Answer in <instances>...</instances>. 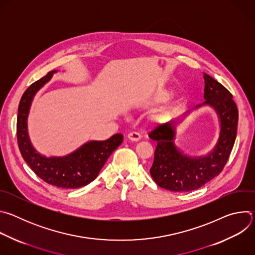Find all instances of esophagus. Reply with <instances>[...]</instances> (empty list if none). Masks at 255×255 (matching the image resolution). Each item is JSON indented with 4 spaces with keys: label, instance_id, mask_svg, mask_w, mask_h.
I'll use <instances>...</instances> for the list:
<instances>
[{
    "label": "esophagus",
    "instance_id": "obj_1",
    "mask_svg": "<svg viewBox=\"0 0 255 255\" xmlns=\"http://www.w3.org/2000/svg\"><path fill=\"white\" fill-rule=\"evenodd\" d=\"M128 138L131 140V141H138L141 139V135L138 133V132H130L128 134Z\"/></svg>",
    "mask_w": 255,
    "mask_h": 255
}]
</instances>
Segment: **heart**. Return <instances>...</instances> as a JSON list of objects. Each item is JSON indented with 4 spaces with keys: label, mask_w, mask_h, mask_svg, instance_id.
Wrapping results in <instances>:
<instances>
[{
    "label": "heart",
    "mask_w": 255,
    "mask_h": 255,
    "mask_svg": "<svg viewBox=\"0 0 255 255\" xmlns=\"http://www.w3.org/2000/svg\"><path fill=\"white\" fill-rule=\"evenodd\" d=\"M167 98H168V94H161V95H159L155 98V101L156 102H162V101L166 100Z\"/></svg>",
    "instance_id": "1"
}]
</instances>
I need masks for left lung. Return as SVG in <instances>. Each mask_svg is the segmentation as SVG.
<instances>
[{
  "label": "left lung",
  "instance_id": "left-lung-1",
  "mask_svg": "<svg viewBox=\"0 0 255 255\" xmlns=\"http://www.w3.org/2000/svg\"><path fill=\"white\" fill-rule=\"evenodd\" d=\"M203 105L213 107L220 119V136L214 149L203 157L184 155L173 143L175 124L170 121L154 127L149 138L156 141L150 174L157 186L171 192L197 190L220 174L228 161L237 134L238 109L231 93L212 77L204 74Z\"/></svg>",
  "mask_w": 255,
  "mask_h": 255
}]
</instances>
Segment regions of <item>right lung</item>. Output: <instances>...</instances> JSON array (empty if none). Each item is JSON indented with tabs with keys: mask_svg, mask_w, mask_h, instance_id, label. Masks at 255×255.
<instances>
[{
	"mask_svg": "<svg viewBox=\"0 0 255 255\" xmlns=\"http://www.w3.org/2000/svg\"><path fill=\"white\" fill-rule=\"evenodd\" d=\"M56 70L33 83L23 94L17 116V141L22 157L45 183L62 189H78L87 186L99 174L100 170L118 148L122 134H115L105 141H90L75 152L63 157H45L33 148L27 130V117L34 95L44 86Z\"/></svg>",
	"mask_w": 255,
	"mask_h": 255,
	"instance_id": "1",
	"label": "right lung"
}]
</instances>
